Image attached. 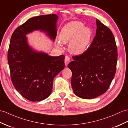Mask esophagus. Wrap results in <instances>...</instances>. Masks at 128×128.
Masks as SVG:
<instances>
[{"label": "esophagus", "instance_id": "esophagus-1", "mask_svg": "<svg viewBox=\"0 0 128 128\" xmlns=\"http://www.w3.org/2000/svg\"><path fill=\"white\" fill-rule=\"evenodd\" d=\"M70 62V58L69 56H66L65 57V66H67L68 64H69Z\"/></svg>", "mask_w": 128, "mask_h": 128}]
</instances>
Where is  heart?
Listing matches in <instances>:
<instances>
[{"label": "heart", "mask_w": 128, "mask_h": 128, "mask_svg": "<svg viewBox=\"0 0 128 128\" xmlns=\"http://www.w3.org/2000/svg\"><path fill=\"white\" fill-rule=\"evenodd\" d=\"M92 38V32L88 27H85L81 22L72 21L67 23L59 34V40L56 46L62 49V44L69 43L68 50L74 55L82 54L87 50Z\"/></svg>", "instance_id": "obj_1"}]
</instances>
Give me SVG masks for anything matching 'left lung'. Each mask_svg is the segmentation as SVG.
<instances>
[{
    "label": "left lung",
    "mask_w": 128,
    "mask_h": 128,
    "mask_svg": "<svg viewBox=\"0 0 128 128\" xmlns=\"http://www.w3.org/2000/svg\"><path fill=\"white\" fill-rule=\"evenodd\" d=\"M96 34L83 54L73 56L68 64L72 71L71 86L82 99L96 98L108 90L114 79L117 61V47L114 34L96 20Z\"/></svg>",
    "instance_id": "8db88e82"
}]
</instances>
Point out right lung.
Returning a JSON list of instances; mask_svg holds the SVG:
<instances>
[{"label":"right lung","mask_w":128,"mask_h":128,"mask_svg":"<svg viewBox=\"0 0 128 128\" xmlns=\"http://www.w3.org/2000/svg\"><path fill=\"white\" fill-rule=\"evenodd\" d=\"M56 14L32 17L17 28L12 35L8 53L12 82L26 99L39 102L51 93L54 77L65 67L64 56H50L29 46L26 35L34 30L46 32L54 41L57 36Z\"/></svg>","instance_id":"right-lung-1"}]
</instances>
